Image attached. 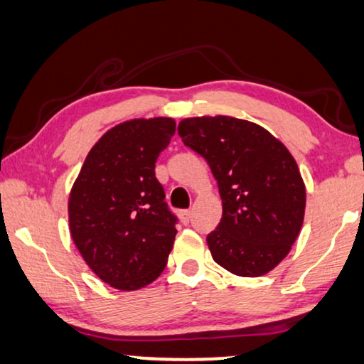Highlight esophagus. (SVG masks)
<instances>
[{
  "instance_id": "1",
  "label": "esophagus",
  "mask_w": 364,
  "mask_h": 364,
  "mask_svg": "<svg viewBox=\"0 0 364 364\" xmlns=\"http://www.w3.org/2000/svg\"><path fill=\"white\" fill-rule=\"evenodd\" d=\"M181 219H182V223H183V224H188V223H191V219H192V210H191V209L182 210V212H181Z\"/></svg>"
}]
</instances>
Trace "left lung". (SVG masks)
Segmentation results:
<instances>
[{
    "mask_svg": "<svg viewBox=\"0 0 364 364\" xmlns=\"http://www.w3.org/2000/svg\"><path fill=\"white\" fill-rule=\"evenodd\" d=\"M178 135L209 164L223 219L207 235L214 261L235 276L272 271L299 235L306 188L296 160L261 125L234 117H196Z\"/></svg>",
    "mask_w": 364,
    "mask_h": 364,
    "instance_id": "left-lung-1",
    "label": "left lung"
}]
</instances>
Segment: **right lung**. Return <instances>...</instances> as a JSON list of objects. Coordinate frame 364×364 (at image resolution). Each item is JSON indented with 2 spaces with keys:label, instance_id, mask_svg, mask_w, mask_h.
Returning a JSON list of instances; mask_svg holds the SVG:
<instances>
[{
  "label": "right lung",
  "instance_id": "obj_1",
  "mask_svg": "<svg viewBox=\"0 0 364 364\" xmlns=\"http://www.w3.org/2000/svg\"><path fill=\"white\" fill-rule=\"evenodd\" d=\"M176 134L165 117L108 130L85 159L68 200L70 232L103 282L135 291L162 274L177 217L165 202L155 162Z\"/></svg>",
  "mask_w": 364,
  "mask_h": 364
}]
</instances>
